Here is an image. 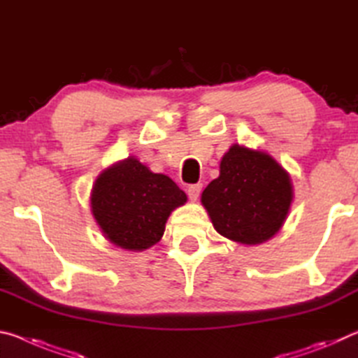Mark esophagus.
<instances>
[{
	"label": "esophagus",
	"instance_id": "34e87169",
	"mask_svg": "<svg viewBox=\"0 0 358 358\" xmlns=\"http://www.w3.org/2000/svg\"><path fill=\"white\" fill-rule=\"evenodd\" d=\"M201 191H202V183L187 186V196H189L191 201H197L199 196H201Z\"/></svg>",
	"mask_w": 358,
	"mask_h": 358
}]
</instances>
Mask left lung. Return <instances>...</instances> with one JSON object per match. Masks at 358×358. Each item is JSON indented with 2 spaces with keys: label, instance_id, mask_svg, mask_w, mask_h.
I'll return each mask as SVG.
<instances>
[{
  "label": "left lung",
  "instance_id": "1",
  "mask_svg": "<svg viewBox=\"0 0 358 358\" xmlns=\"http://www.w3.org/2000/svg\"><path fill=\"white\" fill-rule=\"evenodd\" d=\"M292 199L290 175L273 156L234 143L222 156L220 177L205 187L201 202L217 234L251 246L280 232Z\"/></svg>",
  "mask_w": 358,
  "mask_h": 358
}]
</instances>
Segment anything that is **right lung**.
Instances as JSON below:
<instances>
[{
	"instance_id": "1",
	"label": "right lung",
	"mask_w": 358,
	"mask_h": 358,
	"mask_svg": "<svg viewBox=\"0 0 358 358\" xmlns=\"http://www.w3.org/2000/svg\"><path fill=\"white\" fill-rule=\"evenodd\" d=\"M187 201L172 178L128 156L96 178L90 208L102 235L126 251H145L162 238L175 208Z\"/></svg>"
}]
</instances>
